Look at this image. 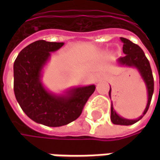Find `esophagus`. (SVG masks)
Here are the masks:
<instances>
[{"instance_id": "34e87169", "label": "esophagus", "mask_w": 160, "mask_h": 160, "mask_svg": "<svg viewBox=\"0 0 160 160\" xmlns=\"http://www.w3.org/2000/svg\"><path fill=\"white\" fill-rule=\"evenodd\" d=\"M99 80V79H98V80Z\"/></svg>"}]
</instances>
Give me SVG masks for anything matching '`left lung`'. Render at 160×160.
Here are the masks:
<instances>
[{"mask_svg": "<svg viewBox=\"0 0 160 160\" xmlns=\"http://www.w3.org/2000/svg\"><path fill=\"white\" fill-rule=\"evenodd\" d=\"M121 41L123 43L122 47V51L125 54V56L120 57L118 59V63L121 66H125L128 68H134L137 70L138 73H140L141 79L144 81L145 86L147 88V93H148V103L146 105L144 111L141 116L136 119H127L122 117H121L116 112L113 104L111 103V120L112 123L117 124V125H132V124L137 122L141 118L144 117V115L147 113L150 103H151L152 97L153 94V88H154V83H153V77L152 73L150 63L148 58L145 56L143 50L139 47L137 44L132 42L130 40L120 38ZM111 87H110L109 91V96L111 97Z\"/></svg>", "mask_w": 160, "mask_h": 160, "instance_id": "8db88e82", "label": "left lung"}]
</instances>
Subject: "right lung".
Here are the masks:
<instances>
[{
    "instance_id": "1",
    "label": "right lung",
    "mask_w": 160,
    "mask_h": 160,
    "mask_svg": "<svg viewBox=\"0 0 160 160\" xmlns=\"http://www.w3.org/2000/svg\"><path fill=\"white\" fill-rule=\"evenodd\" d=\"M64 42L38 40L19 52L13 63V90L26 115L37 123L60 127L76 120L95 91V85L71 87L61 93L49 91L42 81L51 53Z\"/></svg>"
}]
</instances>
